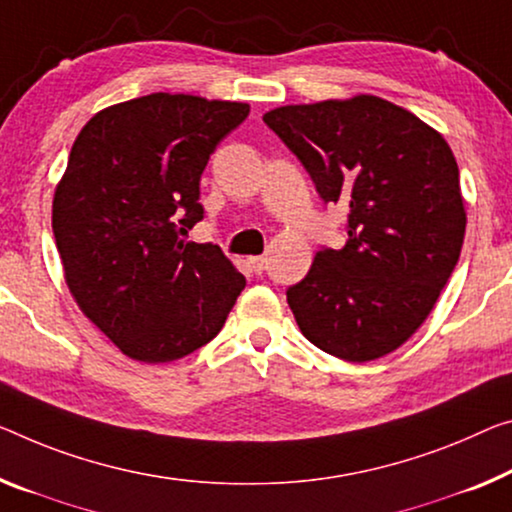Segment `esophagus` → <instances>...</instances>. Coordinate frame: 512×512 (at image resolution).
Segmentation results:
<instances>
[{"instance_id": "esophagus-1", "label": "esophagus", "mask_w": 512, "mask_h": 512, "mask_svg": "<svg viewBox=\"0 0 512 512\" xmlns=\"http://www.w3.org/2000/svg\"><path fill=\"white\" fill-rule=\"evenodd\" d=\"M247 263H249V267H251V270H254L256 274H261L263 270H265V258L263 256H249L247 258Z\"/></svg>"}]
</instances>
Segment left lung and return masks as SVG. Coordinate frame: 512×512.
<instances>
[{"label": "left lung", "mask_w": 512, "mask_h": 512, "mask_svg": "<svg viewBox=\"0 0 512 512\" xmlns=\"http://www.w3.org/2000/svg\"><path fill=\"white\" fill-rule=\"evenodd\" d=\"M263 121L309 171L325 203H345L348 242L322 249L288 288L302 334L345 361L380 359L430 316L465 240L451 146L407 109L368 93L270 109Z\"/></svg>", "instance_id": "obj_1"}]
</instances>
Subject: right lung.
Returning a JSON list of instances; mask_svg holds the SVG:
<instances>
[{"label":"right lung","mask_w":512,"mask_h":512,"mask_svg":"<svg viewBox=\"0 0 512 512\" xmlns=\"http://www.w3.org/2000/svg\"><path fill=\"white\" fill-rule=\"evenodd\" d=\"M247 114V102L151 93L100 109L70 148L52 201L64 277L130 359L167 364L199 350L245 288L222 249L178 231L203 219V169Z\"/></svg>","instance_id":"right-lung-1"}]
</instances>
